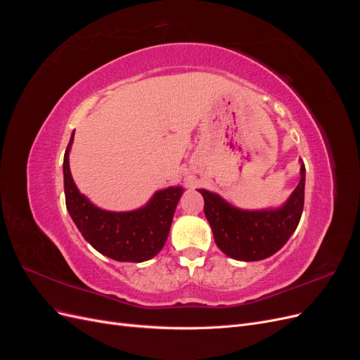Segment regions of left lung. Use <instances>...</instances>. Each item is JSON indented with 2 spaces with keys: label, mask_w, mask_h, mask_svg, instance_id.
<instances>
[{
  "label": "left lung",
  "mask_w": 360,
  "mask_h": 360,
  "mask_svg": "<svg viewBox=\"0 0 360 360\" xmlns=\"http://www.w3.org/2000/svg\"><path fill=\"white\" fill-rule=\"evenodd\" d=\"M198 192L204 197V214L217 248L234 259L259 261L278 252L296 231L304 202V165H300L297 188L278 209L242 210L217 193Z\"/></svg>",
  "instance_id": "obj_1"
}]
</instances>
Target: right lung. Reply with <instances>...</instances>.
<instances>
[{
    "instance_id": "right-lung-1",
    "label": "right lung",
    "mask_w": 360,
    "mask_h": 360,
    "mask_svg": "<svg viewBox=\"0 0 360 360\" xmlns=\"http://www.w3.org/2000/svg\"><path fill=\"white\" fill-rule=\"evenodd\" d=\"M70 136L64 153V193L66 207L75 225L96 250L115 261L143 263L165 245L174 212L183 193V188L158 191L144 207L132 212H108L96 207L76 188L69 167Z\"/></svg>"
}]
</instances>
